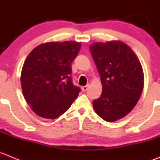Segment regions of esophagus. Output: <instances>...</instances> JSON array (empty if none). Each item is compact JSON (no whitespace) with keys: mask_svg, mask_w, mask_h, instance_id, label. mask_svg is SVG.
Here are the masks:
<instances>
[{"mask_svg":"<svg viewBox=\"0 0 160 160\" xmlns=\"http://www.w3.org/2000/svg\"><path fill=\"white\" fill-rule=\"evenodd\" d=\"M88 85H85V86H82V92H85V91H87V90H88Z\"/></svg>","mask_w":160,"mask_h":160,"instance_id":"esophagus-1","label":"esophagus"}]
</instances>
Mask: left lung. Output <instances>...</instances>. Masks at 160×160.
Instances as JSON below:
<instances>
[{
	"mask_svg": "<svg viewBox=\"0 0 160 160\" xmlns=\"http://www.w3.org/2000/svg\"><path fill=\"white\" fill-rule=\"evenodd\" d=\"M89 50L102 85L100 97L93 100V108L104 121H118L132 111L142 95L141 63L133 50L119 41L96 42Z\"/></svg>",
	"mask_w": 160,
	"mask_h": 160,
	"instance_id": "left-lung-1",
	"label": "left lung"
}]
</instances>
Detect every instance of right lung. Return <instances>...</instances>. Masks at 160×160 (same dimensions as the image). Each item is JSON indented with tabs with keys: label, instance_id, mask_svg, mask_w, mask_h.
I'll use <instances>...</instances> for the list:
<instances>
[{
	"label": "right lung",
	"instance_id": "add662e5",
	"mask_svg": "<svg viewBox=\"0 0 160 160\" xmlns=\"http://www.w3.org/2000/svg\"><path fill=\"white\" fill-rule=\"evenodd\" d=\"M79 42H50L33 49L25 61L21 75L23 96L32 111L46 119L65 113L81 88L72 83V63Z\"/></svg>",
	"mask_w": 160,
	"mask_h": 160
}]
</instances>
